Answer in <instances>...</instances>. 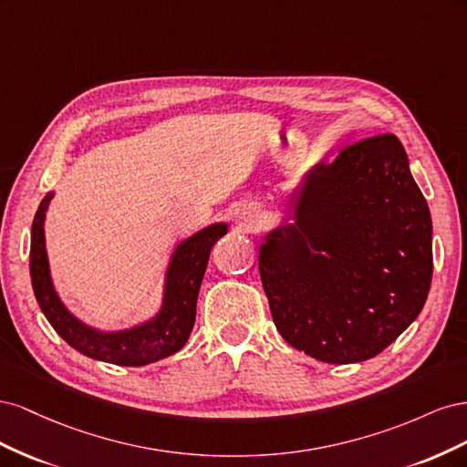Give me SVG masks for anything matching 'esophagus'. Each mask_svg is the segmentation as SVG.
<instances>
[{"label": "esophagus", "instance_id": "34e87169", "mask_svg": "<svg viewBox=\"0 0 467 467\" xmlns=\"http://www.w3.org/2000/svg\"><path fill=\"white\" fill-rule=\"evenodd\" d=\"M257 210L253 208V206H244L242 208V212H239V218H242L244 222H247V223H255V220H257Z\"/></svg>", "mask_w": 467, "mask_h": 467}]
</instances>
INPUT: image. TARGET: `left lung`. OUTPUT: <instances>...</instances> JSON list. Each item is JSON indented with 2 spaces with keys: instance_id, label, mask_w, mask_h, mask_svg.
<instances>
[{
  "instance_id": "left-lung-1",
  "label": "left lung",
  "mask_w": 467,
  "mask_h": 467,
  "mask_svg": "<svg viewBox=\"0 0 467 467\" xmlns=\"http://www.w3.org/2000/svg\"><path fill=\"white\" fill-rule=\"evenodd\" d=\"M263 239L259 271L276 329L321 362L379 355L427 302L431 210L393 134L309 167L285 223Z\"/></svg>"
}]
</instances>
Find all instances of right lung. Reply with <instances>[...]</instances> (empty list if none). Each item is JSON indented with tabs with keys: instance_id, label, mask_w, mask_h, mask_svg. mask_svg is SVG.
Wrapping results in <instances>:
<instances>
[{
	"instance_id": "1",
	"label": "right lung",
	"mask_w": 467,
	"mask_h": 467,
	"mask_svg": "<svg viewBox=\"0 0 467 467\" xmlns=\"http://www.w3.org/2000/svg\"><path fill=\"white\" fill-rule=\"evenodd\" d=\"M54 192L42 199L31 228V282L42 314L64 341L81 355L119 366H146L175 355L185 347L196 317V298L210 251L228 223H210L182 239L167 265L160 312L130 329L101 331L76 317L60 300L50 276L45 242V220Z\"/></svg>"
}]
</instances>
